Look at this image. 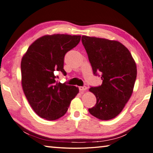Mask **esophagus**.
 I'll return each instance as SVG.
<instances>
[{
  "mask_svg": "<svg viewBox=\"0 0 153 153\" xmlns=\"http://www.w3.org/2000/svg\"><path fill=\"white\" fill-rule=\"evenodd\" d=\"M88 89V88L86 87V86H85V85H84V86H79V91H81V92H84V91H85V90H86Z\"/></svg>",
  "mask_w": 153,
  "mask_h": 153,
  "instance_id": "esophagus-1",
  "label": "esophagus"
}]
</instances>
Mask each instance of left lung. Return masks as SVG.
<instances>
[{"label": "left lung", "instance_id": "1", "mask_svg": "<svg viewBox=\"0 0 153 153\" xmlns=\"http://www.w3.org/2000/svg\"><path fill=\"white\" fill-rule=\"evenodd\" d=\"M82 42L94 74L100 73L102 79L101 85L90 88L96 104L88 111L100 120H110L122 112L132 95L137 74L136 63L129 50L118 41L84 35Z\"/></svg>", "mask_w": 153, "mask_h": 153}]
</instances>
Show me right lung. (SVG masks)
<instances>
[{
    "label": "right lung",
    "instance_id": "obj_1",
    "mask_svg": "<svg viewBox=\"0 0 153 153\" xmlns=\"http://www.w3.org/2000/svg\"><path fill=\"white\" fill-rule=\"evenodd\" d=\"M80 35L43 36L33 42L22 58V87L30 106L40 117L55 120L67 112L78 88L56 81L62 72L67 52L79 43Z\"/></svg>",
    "mask_w": 153,
    "mask_h": 153
}]
</instances>
